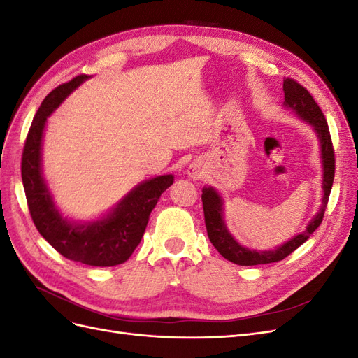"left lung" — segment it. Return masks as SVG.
I'll return each mask as SVG.
<instances>
[{
	"mask_svg": "<svg viewBox=\"0 0 358 358\" xmlns=\"http://www.w3.org/2000/svg\"><path fill=\"white\" fill-rule=\"evenodd\" d=\"M284 95L285 101L284 106L287 109H291L303 121H306L312 128L320 140L321 148V159H322V204L320 212L313 216L312 221L308 224L306 230L294 236L292 239L285 242L284 245L278 246L273 251H255V249H249L237 242L231 233L227 230V225L224 221V200L212 187H204L201 194L203 201V210H204V222L208 236L212 245L216 248L224 258L229 262L239 264V266H258V264H268L276 263L288 257L291 252L305 243L309 236L315 231L321 221L324 212L327 208V201L330 191L333 187L334 179V150L331 137L329 131V125L326 117H324L320 106L313 100V96L309 94L306 88L296 82L294 79L287 78L284 79Z\"/></svg>",
	"mask_w": 358,
	"mask_h": 358,
	"instance_id": "obj_1",
	"label": "left lung"
}]
</instances>
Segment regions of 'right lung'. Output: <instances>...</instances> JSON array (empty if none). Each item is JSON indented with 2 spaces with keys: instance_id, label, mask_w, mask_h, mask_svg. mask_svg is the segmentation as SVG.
<instances>
[{
  "instance_id": "right-lung-1",
  "label": "right lung",
  "mask_w": 358,
  "mask_h": 358,
  "mask_svg": "<svg viewBox=\"0 0 358 358\" xmlns=\"http://www.w3.org/2000/svg\"><path fill=\"white\" fill-rule=\"evenodd\" d=\"M90 76H76L59 85L45 100L32 119L22 154V182L28 209L38 233L71 262L95 267L125 263L146 230L149 215L161 194L171 183V175H162L138 183L103 218L78 224L64 218L43 178L41 145L48 117Z\"/></svg>"
}]
</instances>
